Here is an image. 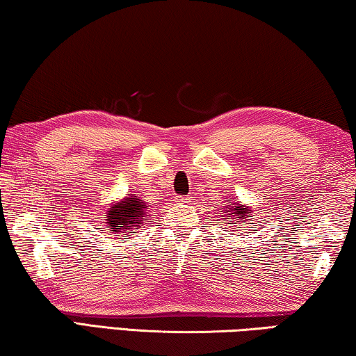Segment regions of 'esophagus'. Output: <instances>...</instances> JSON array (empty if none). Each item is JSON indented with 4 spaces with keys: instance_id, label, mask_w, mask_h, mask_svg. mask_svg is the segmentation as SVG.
Listing matches in <instances>:
<instances>
[{
    "instance_id": "esophagus-1",
    "label": "esophagus",
    "mask_w": 356,
    "mask_h": 356,
    "mask_svg": "<svg viewBox=\"0 0 356 356\" xmlns=\"http://www.w3.org/2000/svg\"><path fill=\"white\" fill-rule=\"evenodd\" d=\"M178 202H189V197H178Z\"/></svg>"
}]
</instances>
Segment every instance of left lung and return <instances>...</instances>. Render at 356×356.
I'll return each instance as SVG.
<instances>
[{"instance_id": "obj_1", "label": "left lung", "mask_w": 356, "mask_h": 356, "mask_svg": "<svg viewBox=\"0 0 356 356\" xmlns=\"http://www.w3.org/2000/svg\"><path fill=\"white\" fill-rule=\"evenodd\" d=\"M227 204L229 205L224 207L222 215H221V213H220V215L222 216V220L227 221L226 224H229V226H235V224H240L250 216L251 210L248 209V207L240 204V202L229 200ZM242 226H245V224H242ZM245 231H247V229H245Z\"/></svg>"}]
</instances>
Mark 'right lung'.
Instances as JSON below:
<instances>
[{"instance_id": "obj_1", "label": "right lung", "mask_w": 356, "mask_h": 356, "mask_svg": "<svg viewBox=\"0 0 356 356\" xmlns=\"http://www.w3.org/2000/svg\"><path fill=\"white\" fill-rule=\"evenodd\" d=\"M146 209L147 205L145 200H141L136 194H127L122 200L109 204V209L102 215V222H105L103 226H106L108 231H113V234L127 235L132 229L143 226V220L147 216Z\"/></svg>"}]
</instances>
